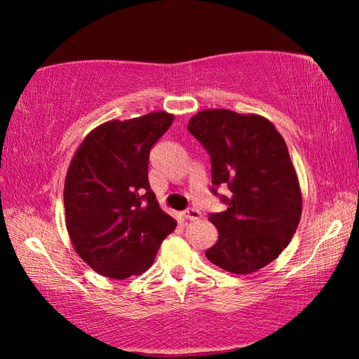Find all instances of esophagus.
Here are the masks:
<instances>
[{
  "mask_svg": "<svg viewBox=\"0 0 359 359\" xmlns=\"http://www.w3.org/2000/svg\"><path fill=\"white\" fill-rule=\"evenodd\" d=\"M184 215L188 220H199L202 217V212L196 208H188Z\"/></svg>",
  "mask_w": 359,
  "mask_h": 359,
  "instance_id": "1",
  "label": "esophagus"
}]
</instances>
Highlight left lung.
I'll use <instances>...</instances> for the list:
<instances>
[{
  "label": "left lung",
  "mask_w": 359,
  "mask_h": 359,
  "mask_svg": "<svg viewBox=\"0 0 359 359\" xmlns=\"http://www.w3.org/2000/svg\"><path fill=\"white\" fill-rule=\"evenodd\" d=\"M188 131L210 156L211 193L228 207L208 215L219 239L205 255L234 274L262 269L292 241L302 211L284 139L266 118L228 109L196 114ZM219 186H228L231 196L219 195Z\"/></svg>",
  "instance_id": "8db88e82"
}]
</instances>
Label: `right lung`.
I'll return each mask as SVG.
<instances>
[{
  "label": "right lung",
  "instance_id": "1",
  "mask_svg": "<svg viewBox=\"0 0 359 359\" xmlns=\"http://www.w3.org/2000/svg\"><path fill=\"white\" fill-rule=\"evenodd\" d=\"M174 117L152 112L94 129L75 152L65 184L74 248L102 276L126 279L152 265L175 222L148 180L149 151Z\"/></svg>",
  "mask_w": 359,
  "mask_h": 359
}]
</instances>
